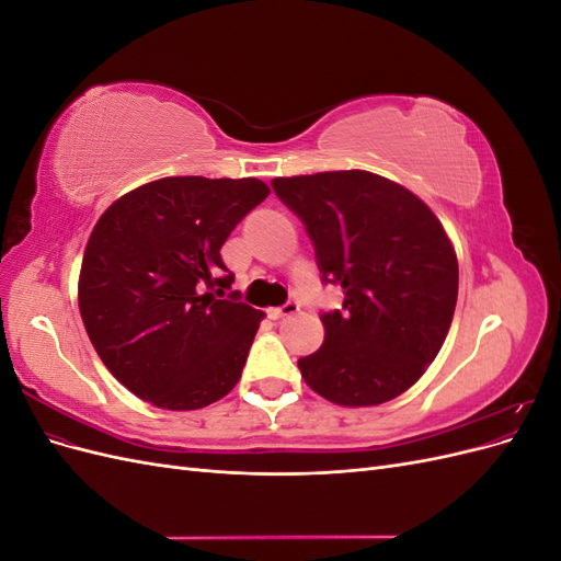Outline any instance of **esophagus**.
<instances>
[{"label":"esophagus","instance_id":"34e87169","mask_svg":"<svg viewBox=\"0 0 561 561\" xmlns=\"http://www.w3.org/2000/svg\"><path fill=\"white\" fill-rule=\"evenodd\" d=\"M297 311H299V304H297V301H287V304H283V307L268 309V316L274 318V320H280V318L293 316V313H297Z\"/></svg>","mask_w":561,"mask_h":561}]
</instances>
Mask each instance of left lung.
Instances as JSON below:
<instances>
[{
  "instance_id": "left-lung-1",
  "label": "left lung",
  "mask_w": 561,
  "mask_h": 561,
  "mask_svg": "<svg viewBox=\"0 0 561 561\" xmlns=\"http://www.w3.org/2000/svg\"><path fill=\"white\" fill-rule=\"evenodd\" d=\"M307 227L325 283L344 309L322 313V346L299 358L318 396L375 407L414 386L443 348L458 297L445 227L402 184L367 171L271 180Z\"/></svg>"
}]
</instances>
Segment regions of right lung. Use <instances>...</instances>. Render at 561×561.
Returning a JSON list of instances; mask_svg holds the SVG:
<instances>
[{
	"mask_svg": "<svg viewBox=\"0 0 561 561\" xmlns=\"http://www.w3.org/2000/svg\"><path fill=\"white\" fill-rule=\"evenodd\" d=\"M266 196L257 178H163L98 219L79 311L100 360L130 393L186 412L239 383L264 313L229 293L219 248Z\"/></svg>",
	"mask_w": 561,
	"mask_h": 561,
	"instance_id": "obj_1",
	"label": "right lung"
}]
</instances>
